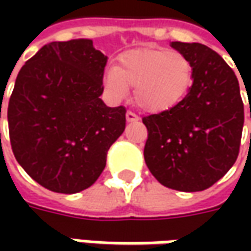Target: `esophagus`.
<instances>
[{"instance_id":"esophagus-1","label":"esophagus","mask_w":251,"mask_h":251,"mask_svg":"<svg viewBox=\"0 0 251 251\" xmlns=\"http://www.w3.org/2000/svg\"><path fill=\"white\" fill-rule=\"evenodd\" d=\"M126 119H127V121H130V123H135V121L138 120V116L134 111L128 110L126 113Z\"/></svg>"}]
</instances>
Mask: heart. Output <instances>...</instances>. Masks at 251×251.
<instances>
[{"instance_id":"1","label":"heart","mask_w":251,"mask_h":251,"mask_svg":"<svg viewBox=\"0 0 251 251\" xmlns=\"http://www.w3.org/2000/svg\"><path fill=\"white\" fill-rule=\"evenodd\" d=\"M147 64H148V70L158 71V70H160V67L163 65V60L160 57H158L155 53H151L147 57Z\"/></svg>"}]
</instances>
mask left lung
Wrapping results in <instances>:
<instances>
[{
  "instance_id": "8db88e82",
  "label": "left lung",
  "mask_w": 251,
  "mask_h": 251,
  "mask_svg": "<svg viewBox=\"0 0 251 251\" xmlns=\"http://www.w3.org/2000/svg\"><path fill=\"white\" fill-rule=\"evenodd\" d=\"M106 55L91 40L53 42L29 58L8 103L15 158L40 186L75 194L91 187L126 127V107L100 99Z\"/></svg>"
}]
</instances>
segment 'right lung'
Segmentation results:
<instances>
[{
  "label": "right lung",
  "mask_w": 251,
  "mask_h": 251,
  "mask_svg": "<svg viewBox=\"0 0 251 251\" xmlns=\"http://www.w3.org/2000/svg\"><path fill=\"white\" fill-rule=\"evenodd\" d=\"M193 67V85L176 106L142 119L144 156L153 177L178 191H202L236 162L245 121L235 73L224 58L202 60L193 44L173 43Z\"/></svg>",
  "instance_id": "1"
}]
</instances>
